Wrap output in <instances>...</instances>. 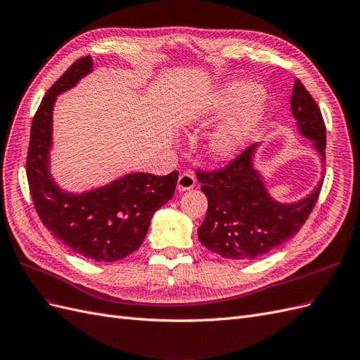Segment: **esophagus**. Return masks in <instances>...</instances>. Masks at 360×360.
<instances>
[{"label": "esophagus", "instance_id": "34e87169", "mask_svg": "<svg viewBox=\"0 0 360 360\" xmlns=\"http://www.w3.org/2000/svg\"><path fill=\"white\" fill-rule=\"evenodd\" d=\"M194 186H196V178H194L191 173L186 172V173H182L181 176H179L176 188H178L179 193H184V191H187V190H191Z\"/></svg>", "mask_w": 360, "mask_h": 360}]
</instances>
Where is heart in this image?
I'll list each match as a JSON object with an SVG mask.
<instances>
[{"instance_id":"heart-1","label":"heart","mask_w":360,"mask_h":360,"mask_svg":"<svg viewBox=\"0 0 360 360\" xmlns=\"http://www.w3.org/2000/svg\"><path fill=\"white\" fill-rule=\"evenodd\" d=\"M265 111V96L253 84L233 83L220 90L196 117V122H214L229 115L208 137V155L217 161L233 158L259 129Z\"/></svg>"}]
</instances>
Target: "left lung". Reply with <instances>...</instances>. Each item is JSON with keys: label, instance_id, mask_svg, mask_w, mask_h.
<instances>
[{"label": "left lung", "instance_id": "8db88e82", "mask_svg": "<svg viewBox=\"0 0 360 360\" xmlns=\"http://www.w3.org/2000/svg\"><path fill=\"white\" fill-rule=\"evenodd\" d=\"M291 111L300 134L314 141L326 161V125L316 102L295 79ZM258 145H252L221 170H198L208 211L198 229L200 243L229 259H255L279 248L300 231L320 196L323 179L311 194L299 202L274 200L265 188L262 174L253 167Z\"/></svg>", "mask_w": 360, "mask_h": 360}]
</instances>
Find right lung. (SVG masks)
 <instances>
[{
    "mask_svg": "<svg viewBox=\"0 0 360 360\" xmlns=\"http://www.w3.org/2000/svg\"><path fill=\"white\" fill-rule=\"evenodd\" d=\"M91 68L90 56L77 60L40 102L30 134L27 178L39 217L57 240L84 258L112 262L140 248L152 215L173 198L178 172L167 176L129 173L84 193H68L57 186L49 173L56 99Z\"/></svg>",
    "mask_w": 360,
    "mask_h": 360,
    "instance_id": "1",
    "label": "right lung"
}]
</instances>
